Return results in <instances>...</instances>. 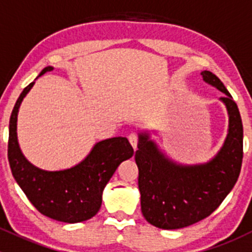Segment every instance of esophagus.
Here are the masks:
<instances>
[{
    "label": "esophagus",
    "mask_w": 252,
    "mask_h": 252,
    "mask_svg": "<svg viewBox=\"0 0 252 252\" xmlns=\"http://www.w3.org/2000/svg\"><path fill=\"white\" fill-rule=\"evenodd\" d=\"M128 139H129V142H130V145L133 146V149L134 150L138 149V135H136L135 133H131L129 134Z\"/></svg>",
    "instance_id": "1"
}]
</instances>
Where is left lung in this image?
I'll list each match as a JSON object with an SVG mask.
<instances>
[{"label": "left lung", "mask_w": 252, "mask_h": 252, "mask_svg": "<svg viewBox=\"0 0 252 252\" xmlns=\"http://www.w3.org/2000/svg\"><path fill=\"white\" fill-rule=\"evenodd\" d=\"M208 85L224 94L227 136L215 156L201 163H180L152 139V129L138 131L135 162L139 168L141 212L150 224L180 229L208 217L238 180L243 162V123L238 106L224 84L210 70L201 72Z\"/></svg>", "instance_id": "1"}]
</instances>
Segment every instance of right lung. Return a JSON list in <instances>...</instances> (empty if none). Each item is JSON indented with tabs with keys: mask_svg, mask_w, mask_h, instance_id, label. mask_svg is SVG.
Here are the masks:
<instances>
[{
	"mask_svg": "<svg viewBox=\"0 0 252 252\" xmlns=\"http://www.w3.org/2000/svg\"><path fill=\"white\" fill-rule=\"evenodd\" d=\"M52 69L47 65L36 79ZM35 80L22 91L9 119L8 161L12 174L41 215L64 223L84 222L100 211L103 189L119 164L133 156L134 150L128 139L116 136L96 142L90 152L70 168L46 171L34 166L19 146L17 122L20 105Z\"/></svg>",
	"mask_w": 252,
	"mask_h": 252,
	"instance_id": "right-lung-1",
	"label": "right lung"
}]
</instances>
